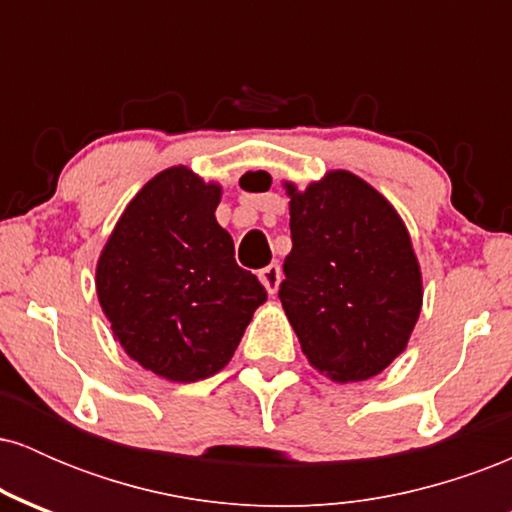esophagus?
<instances>
[{"label":"esophagus","instance_id":"1","mask_svg":"<svg viewBox=\"0 0 512 512\" xmlns=\"http://www.w3.org/2000/svg\"><path fill=\"white\" fill-rule=\"evenodd\" d=\"M262 284L264 289H267V293H274L279 291V284H281V267L279 264H269V267L262 269Z\"/></svg>","mask_w":512,"mask_h":512}]
</instances>
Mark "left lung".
I'll return each mask as SVG.
<instances>
[{
  "mask_svg": "<svg viewBox=\"0 0 512 512\" xmlns=\"http://www.w3.org/2000/svg\"><path fill=\"white\" fill-rule=\"evenodd\" d=\"M291 197L293 248L279 301L310 366L334 383L383 373L407 349L424 303L411 236L387 199L349 170Z\"/></svg>",
  "mask_w": 512,
  "mask_h": 512,
  "instance_id": "obj_1",
  "label": "left lung"
}]
</instances>
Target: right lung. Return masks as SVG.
<instances>
[{
    "instance_id": "add662e5",
    "label": "right lung",
    "mask_w": 512,
    "mask_h": 512,
    "mask_svg": "<svg viewBox=\"0 0 512 512\" xmlns=\"http://www.w3.org/2000/svg\"><path fill=\"white\" fill-rule=\"evenodd\" d=\"M219 182L187 166L154 175L117 219L96 264V293L132 361L170 383L228 366L252 313L267 301L236 264L214 211Z\"/></svg>"
}]
</instances>
